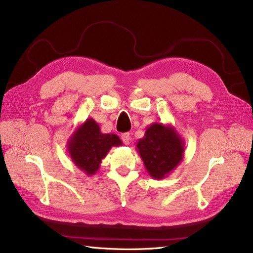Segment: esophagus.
<instances>
[{
  "mask_svg": "<svg viewBox=\"0 0 253 253\" xmlns=\"http://www.w3.org/2000/svg\"><path fill=\"white\" fill-rule=\"evenodd\" d=\"M121 139H122L123 142H124L125 145H128L129 143H130V134H129L128 132L123 133V134L121 135Z\"/></svg>",
  "mask_w": 253,
  "mask_h": 253,
  "instance_id": "34e87169",
  "label": "esophagus"
}]
</instances>
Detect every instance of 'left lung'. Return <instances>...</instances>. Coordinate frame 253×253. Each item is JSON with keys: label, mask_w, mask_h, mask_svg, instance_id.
Returning <instances> with one entry per match:
<instances>
[{"label": "left lung", "mask_w": 253, "mask_h": 253, "mask_svg": "<svg viewBox=\"0 0 253 253\" xmlns=\"http://www.w3.org/2000/svg\"><path fill=\"white\" fill-rule=\"evenodd\" d=\"M135 150L151 177L163 179L183 160L185 142L173 126L155 122L147 127Z\"/></svg>", "instance_id": "1"}]
</instances>
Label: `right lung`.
Listing matches in <instances>:
<instances>
[{"label":"right lung","mask_w":253,"mask_h":253,"mask_svg":"<svg viewBox=\"0 0 253 253\" xmlns=\"http://www.w3.org/2000/svg\"><path fill=\"white\" fill-rule=\"evenodd\" d=\"M122 141L114 133H102L94 119L82 123L67 141V151L71 161L87 176L98 171L101 160L113 146L122 145Z\"/></svg>","instance_id":"add662e5"}]
</instances>
